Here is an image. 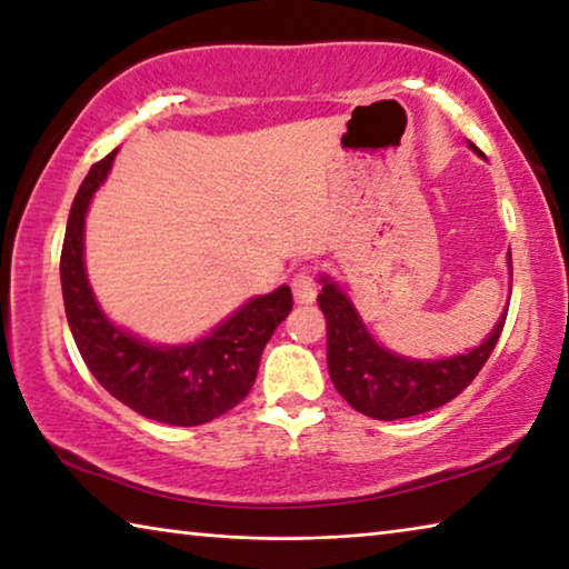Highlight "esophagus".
Segmentation results:
<instances>
[{
    "mask_svg": "<svg viewBox=\"0 0 569 569\" xmlns=\"http://www.w3.org/2000/svg\"><path fill=\"white\" fill-rule=\"evenodd\" d=\"M292 295L300 305H310L318 297V282H315V274L310 269H302L292 277Z\"/></svg>",
    "mask_w": 569,
    "mask_h": 569,
    "instance_id": "34e87169",
    "label": "esophagus"
}]
</instances>
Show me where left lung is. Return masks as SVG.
I'll return each mask as SVG.
<instances>
[{"mask_svg": "<svg viewBox=\"0 0 569 569\" xmlns=\"http://www.w3.org/2000/svg\"><path fill=\"white\" fill-rule=\"evenodd\" d=\"M481 153L477 146L469 143ZM511 267V254H509ZM318 305L328 320V370L338 393L378 421L418 416L449 403L479 376L505 330L507 310L479 348L443 360H411L380 348L338 284L322 277Z\"/></svg>", "mask_w": 569, "mask_h": 569, "instance_id": "left-lung-1", "label": "left lung"}]
</instances>
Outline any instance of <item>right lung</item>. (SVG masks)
Wrapping results in <instances>:
<instances>
[{
    "instance_id": "add662e5",
    "label": "right lung",
    "mask_w": 569,
    "mask_h": 569,
    "mask_svg": "<svg viewBox=\"0 0 569 569\" xmlns=\"http://www.w3.org/2000/svg\"><path fill=\"white\" fill-rule=\"evenodd\" d=\"M116 151L92 163L64 229L60 279L74 346L110 396L130 411L169 426H201L231 411L254 386L262 350L292 310L290 287L254 297L191 346H148L116 328L92 297L82 262L88 203L113 166Z\"/></svg>"
}]
</instances>
